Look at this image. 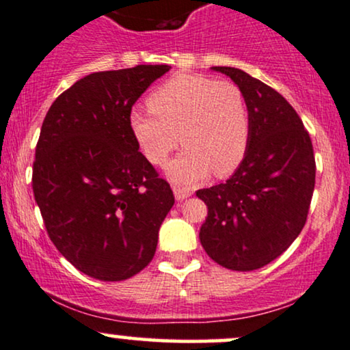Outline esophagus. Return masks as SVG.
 I'll list each match as a JSON object with an SVG mask.
<instances>
[{"instance_id":"obj_1","label":"esophagus","mask_w":350,"mask_h":350,"mask_svg":"<svg viewBox=\"0 0 350 350\" xmlns=\"http://www.w3.org/2000/svg\"><path fill=\"white\" fill-rule=\"evenodd\" d=\"M191 190H188V188H182V187H176L174 185V195H175V200L176 201H183L187 200L188 196H191Z\"/></svg>"}]
</instances>
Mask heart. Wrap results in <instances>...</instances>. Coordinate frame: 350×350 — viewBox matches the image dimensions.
I'll use <instances>...</instances> for the list:
<instances>
[{
  "label": "heart",
  "instance_id": "1",
  "mask_svg": "<svg viewBox=\"0 0 350 350\" xmlns=\"http://www.w3.org/2000/svg\"><path fill=\"white\" fill-rule=\"evenodd\" d=\"M147 105L149 111L131 113V131L144 157L159 167L178 146L180 134L185 149L167 167L176 187H195L213 170L219 176L232 174L247 154L249 108L231 81L180 73L160 85Z\"/></svg>",
  "mask_w": 350,
  "mask_h": 350
}]
</instances>
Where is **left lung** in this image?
Listing matches in <instances>:
<instances>
[{"label": "left lung", "instance_id": "obj_1", "mask_svg": "<svg viewBox=\"0 0 350 350\" xmlns=\"http://www.w3.org/2000/svg\"><path fill=\"white\" fill-rule=\"evenodd\" d=\"M211 68L244 94L250 142L231 178L196 191L208 206L200 241L216 264L249 272L282 256L301 232L314 190L313 144L280 93L239 68Z\"/></svg>", "mask_w": 350, "mask_h": 350}]
</instances>
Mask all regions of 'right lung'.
I'll list each match as a JSON object with an SVG mask.
<instances>
[{"mask_svg":"<svg viewBox=\"0 0 350 350\" xmlns=\"http://www.w3.org/2000/svg\"><path fill=\"white\" fill-rule=\"evenodd\" d=\"M170 68L90 73L45 114L32 167L36 203L53 245L96 280L121 282L146 269L175 203L129 124L134 103Z\"/></svg>","mask_w":350,"mask_h":350,"instance_id":"1","label":"right lung"}]
</instances>
